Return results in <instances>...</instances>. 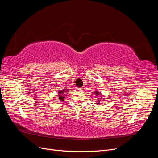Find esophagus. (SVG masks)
I'll return each instance as SVG.
<instances>
[{
	"mask_svg": "<svg viewBox=\"0 0 158 158\" xmlns=\"http://www.w3.org/2000/svg\"><path fill=\"white\" fill-rule=\"evenodd\" d=\"M83 88H84L83 87H81V88H77V89L79 91V92H82V91L84 89Z\"/></svg>",
	"mask_w": 158,
	"mask_h": 158,
	"instance_id": "34e87169",
	"label": "esophagus"
}]
</instances>
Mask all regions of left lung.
I'll return each mask as SVG.
<instances>
[{
	"instance_id": "8db88e82",
	"label": "left lung",
	"mask_w": 158,
	"mask_h": 158,
	"mask_svg": "<svg viewBox=\"0 0 158 158\" xmlns=\"http://www.w3.org/2000/svg\"><path fill=\"white\" fill-rule=\"evenodd\" d=\"M95 95H96L97 96H98V95H99L100 93H99V92H95ZM99 101H100V100H98V102L97 104H98V105H99V104H100V103H99Z\"/></svg>"
}]
</instances>
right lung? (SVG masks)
I'll return each instance as SVG.
<instances>
[{
    "label": "right lung",
    "instance_id": "right-lung-1",
    "mask_svg": "<svg viewBox=\"0 0 158 158\" xmlns=\"http://www.w3.org/2000/svg\"><path fill=\"white\" fill-rule=\"evenodd\" d=\"M64 91L65 89H64L63 90H60L57 92L59 94V99L60 100V101H64V95H63Z\"/></svg>",
    "mask_w": 158,
    "mask_h": 158
}]
</instances>
